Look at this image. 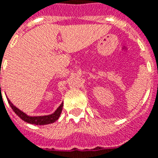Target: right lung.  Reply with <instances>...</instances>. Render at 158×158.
<instances>
[{"label":"right lung","mask_w":158,"mask_h":158,"mask_svg":"<svg viewBox=\"0 0 158 158\" xmlns=\"http://www.w3.org/2000/svg\"><path fill=\"white\" fill-rule=\"evenodd\" d=\"M7 102H8L10 107L12 108L13 110L15 111V113L21 119H22L23 121L26 122V123H31V124H36V125H45V124H49V123H55L59 118L60 115H61L62 110V106H63V103H62L60 106L58 107V109H57L55 111L53 114H51V115H48V116H27L25 113H23L22 111L20 110L15 106H14L9 100H7Z\"/></svg>","instance_id":"add662e5"}]
</instances>
